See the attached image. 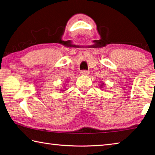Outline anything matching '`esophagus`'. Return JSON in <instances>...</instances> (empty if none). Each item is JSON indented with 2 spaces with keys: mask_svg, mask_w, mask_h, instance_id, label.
Segmentation results:
<instances>
[{
  "mask_svg": "<svg viewBox=\"0 0 155 155\" xmlns=\"http://www.w3.org/2000/svg\"><path fill=\"white\" fill-rule=\"evenodd\" d=\"M89 74V72L87 71V70H83V71L81 72V75H85L87 76Z\"/></svg>",
  "mask_w": 155,
  "mask_h": 155,
  "instance_id": "34e87169",
  "label": "esophagus"
}]
</instances>
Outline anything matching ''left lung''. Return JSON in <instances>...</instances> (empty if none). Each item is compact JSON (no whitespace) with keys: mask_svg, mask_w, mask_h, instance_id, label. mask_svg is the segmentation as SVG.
Instances as JSON below:
<instances>
[{"mask_svg":"<svg viewBox=\"0 0 155 155\" xmlns=\"http://www.w3.org/2000/svg\"><path fill=\"white\" fill-rule=\"evenodd\" d=\"M103 85H104V83H102V85H100V87H102Z\"/></svg>","mask_w":155,"mask_h":155,"instance_id":"8db88e82","label":"left lung"}]
</instances>
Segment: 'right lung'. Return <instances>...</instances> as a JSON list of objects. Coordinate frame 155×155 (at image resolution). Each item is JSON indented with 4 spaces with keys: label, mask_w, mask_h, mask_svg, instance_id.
Masks as SVG:
<instances>
[{
    "label": "right lung",
    "mask_w": 155,
    "mask_h": 155,
    "mask_svg": "<svg viewBox=\"0 0 155 155\" xmlns=\"http://www.w3.org/2000/svg\"><path fill=\"white\" fill-rule=\"evenodd\" d=\"M62 91H65V90H62Z\"/></svg>",
    "instance_id": "add662e5"
}]
</instances>
